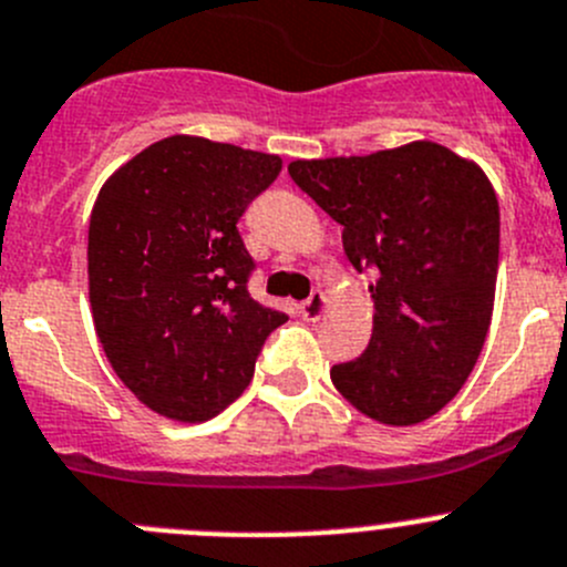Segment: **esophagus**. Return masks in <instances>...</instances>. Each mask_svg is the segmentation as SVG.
<instances>
[{
    "instance_id": "obj_1",
    "label": "esophagus",
    "mask_w": 567,
    "mask_h": 567,
    "mask_svg": "<svg viewBox=\"0 0 567 567\" xmlns=\"http://www.w3.org/2000/svg\"><path fill=\"white\" fill-rule=\"evenodd\" d=\"M326 311H328V298L322 292H311V298L300 303V315H303V320H309V322L322 320V315H326Z\"/></svg>"
}]
</instances>
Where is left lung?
<instances>
[{
    "instance_id": "left-lung-1",
    "label": "left lung",
    "mask_w": 567,
    "mask_h": 567,
    "mask_svg": "<svg viewBox=\"0 0 567 567\" xmlns=\"http://www.w3.org/2000/svg\"><path fill=\"white\" fill-rule=\"evenodd\" d=\"M292 181L342 225L355 269H375L373 337L333 364L339 395L384 425L440 412L487 339L498 278V197L482 166L434 142L292 161Z\"/></svg>"
}]
</instances>
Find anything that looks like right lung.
I'll return each mask as SVG.
<instances>
[{
  "label": "right lung",
  "instance_id": "add662e5",
  "mask_svg": "<svg viewBox=\"0 0 567 567\" xmlns=\"http://www.w3.org/2000/svg\"><path fill=\"white\" fill-rule=\"evenodd\" d=\"M280 158L169 136L102 183L89 223V300L113 373L147 409L203 423L250 384L284 311L247 292L239 217Z\"/></svg>",
  "mask_w": 567,
  "mask_h": 567
}]
</instances>
